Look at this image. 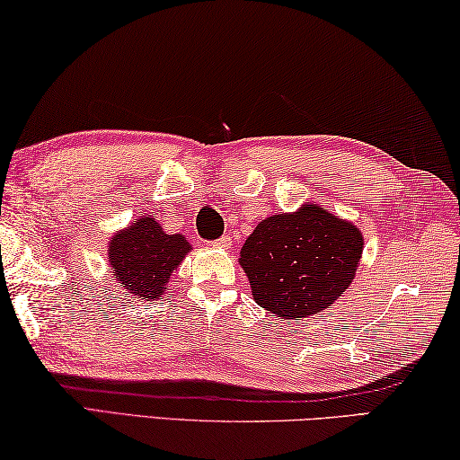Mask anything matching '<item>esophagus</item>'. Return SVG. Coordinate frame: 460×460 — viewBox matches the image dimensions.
<instances>
[{"mask_svg":"<svg viewBox=\"0 0 460 460\" xmlns=\"http://www.w3.org/2000/svg\"><path fill=\"white\" fill-rule=\"evenodd\" d=\"M230 244H232V238L230 236H222V238H217V240H214V243H212L214 248H230Z\"/></svg>","mask_w":460,"mask_h":460,"instance_id":"esophagus-1","label":"esophagus"}]
</instances>
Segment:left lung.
I'll return each mask as SVG.
<instances>
[{
  "mask_svg": "<svg viewBox=\"0 0 460 460\" xmlns=\"http://www.w3.org/2000/svg\"><path fill=\"white\" fill-rule=\"evenodd\" d=\"M363 244L355 224L305 203L297 212L265 217L240 248L238 262L261 307L297 320L322 312L350 288Z\"/></svg>",
  "mask_w": 460,
  "mask_h": 460,
  "instance_id": "1",
  "label": "left lung"
}]
</instances>
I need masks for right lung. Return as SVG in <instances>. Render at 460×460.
Listing matches in <instances>:
<instances>
[{
    "instance_id": "obj_1",
    "label": "right lung",
    "mask_w": 460,
    "mask_h": 460,
    "mask_svg": "<svg viewBox=\"0 0 460 460\" xmlns=\"http://www.w3.org/2000/svg\"><path fill=\"white\" fill-rule=\"evenodd\" d=\"M191 251L183 234H167L150 216H140L110 240V265L116 281L146 301L164 296L169 277Z\"/></svg>"
}]
</instances>
